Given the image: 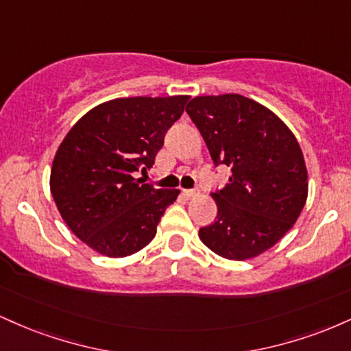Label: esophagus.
<instances>
[{"label": "esophagus", "instance_id": "obj_1", "mask_svg": "<svg viewBox=\"0 0 351 351\" xmlns=\"http://www.w3.org/2000/svg\"><path fill=\"white\" fill-rule=\"evenodd\" d=\"M199 195L198 189H183V196L186 199H191V198H196V196Z\"/></svg>", "mask_w": 351, "mask_h": 351}]
</instances>
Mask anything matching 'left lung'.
<instances>
[{
	"mask_svg": "<svg viewBox=\"0 0 351 351\" xmlns=\"http://www.w3.org/2000/svg\"><path fill=\"white\" fill-rule=\"evenodd\" d=\"M186 114L215 167L231 168L216 189L215 223L199 237L217 256L245 261L267 251L293 226L307 199V168L295 136L276 114L239 94L189 100Z\"/></svg>",
	"mask_w": 351,
	"mask_h": 351,
	"instance_id": "1",
	"label": "left lung"
}]
</instances>
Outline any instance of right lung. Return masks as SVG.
<instances>
[{
	"instance_id": "obj_1",
	"label": "right lung",
	"mask_w": 351,
	"mask_h": 351,
	"mask_svg": "<svg viewBox=\"0 0 351 351\" xmlns=\"http://www.w3.org/2000/svg\"><path fill=\"white\" fill-rule=\"evenodd\" d=\"M188 95L125 97L92 108L60 143L51 193L71 231L108 257L143 249L178 196L135 173L150 170L165 134L184 110Z\"/></svg>"
}]
</instances>
